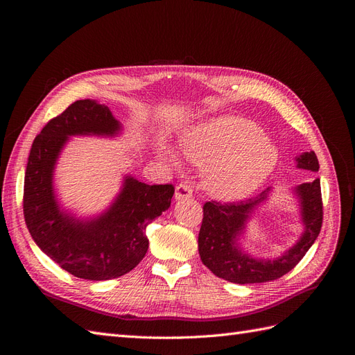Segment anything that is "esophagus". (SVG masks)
<instances>
[{
	"label": "esophagus",
	"instance_id": "1",
	"mask_svg": "<svg viewBox=\"0 0 355 355\" xmlns=\"http://www.w3.org/2000/svg\"><path fill=\"white\" fill-rule=\"evenodd\" d=\"M191 197H192V188L187 184V182L176 187V189H175V200L176 201L191 198Z\"/></svg>",
	"mask_w": 355,
	"mask_h": 355
}]
</instances>
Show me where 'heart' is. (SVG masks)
<instances>
[{
	"instance_id": "1",
	"label": "heart",
	"mask_w": 355,
	"mask_h": 355,
	"mask_svg": "<svg viewBox=\"0 0 355 355\" xmlns=\"http://www.w3.org/2000/svg\"><path fill=\"white\" fill-rule=\"evenodd\" d=\"M179 149L202 168V188L222 201H240L259 191L277 168L280 154L262 128L247 118L216 115L188 125L179 136ZM158 157L180 168L176 149L157 144Z\"/></svg>"
}]
</instances>
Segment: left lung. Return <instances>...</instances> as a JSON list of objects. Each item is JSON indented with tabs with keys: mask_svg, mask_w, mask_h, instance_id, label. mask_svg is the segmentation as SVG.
Returning <instances> with one entry per match:
<instances>
[{
	"mask_svg": "<svg viewBox=\"0 0 355 355\" xmlns=\"http://www.w3.org/2000/svg\"><path fill=\"white\" fill-rule=\"evenodd\" d=\"M296 167L318 171V159L314 151L302 153L295 158ZM271 188H266L256 198L240 202L204 204L202 223L198 234V253L202 263L219 278L235 284H254L274 282L283 277L302 259L317 240L323 222L320 179L300 184L292 189L297 200L302 234L296 243L277 257H256L245 252L241 240L247 223L256 210L270 200Z\"/></svg>",
	"mask_w": 355,
	"mask_h": 355,
	"instance_id": "obj_1",
	"label": "left lung"
}]
</instances>
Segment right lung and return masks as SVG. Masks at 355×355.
I'll return each instance as SVG.
<instances>
[{
  "instance_id": "1",
  "label": "right lung",
  "mask_w": 355,
  "mask_h": 355,
  "mask_svg": "<svg viewBox=\"0 0 355 355\" xmlns=\"http://www.w3.org/2000/svg\"><path fill=\"white\" fill-rule=\"evenodd\" d=\"M123 124L98 101L73 102L53 118L32 144L24 187V214L32 240L73 277L111 280L132 271L148 252L146 227L170 207L175 188L146 185L124 175L110 206L78 216L60 202L55 171L63 149L75 136L118 137Z\"/></svg>"
}]
</instances>
